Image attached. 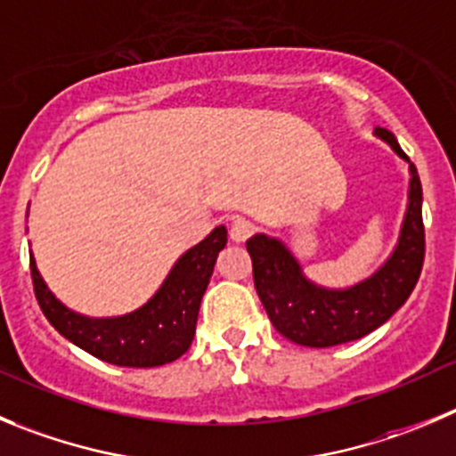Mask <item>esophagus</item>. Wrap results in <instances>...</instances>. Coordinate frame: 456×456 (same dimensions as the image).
Returning <instances> with one entry per match:
<instances>
[{
    "label": "esophagus",
    "instance_id": "34e87169",
    "mask_svg": "<svg viewBox=\"0 0 456 456\" xmlns=\"http://www.w3.org/2000/svg\"><path fill=\"white\" fill-rule=\"evenodd\" d=\"M254 233V224L245 218H236L229 227V236L233 242H245Z\"/></svg>",
    "mask_w": 456,
    "mask_h": 456
}]
</instances>
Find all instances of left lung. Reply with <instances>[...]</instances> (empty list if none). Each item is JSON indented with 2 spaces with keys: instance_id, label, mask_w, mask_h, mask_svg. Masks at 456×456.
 Segmentation results:
<instances>
[{
  "instance_id": "1",
  "label": "left lung",
  "mask_w": 456,
  "mask_h": 456,
  "mask_svg": "<svg viewBox=\"0 0 456 456\" xmlns=\"http://www.w3.org/2000/svg\"><path fill=\"white\" fill-rule=\"evenodd\" d=\"M373 134L410 164V191L394 252L369 279L348 288L319 286L304 274L301 263L283 240L265 233L248 240L254 286L263 308L274 329L299 346L329 348L364 338L405 304L420 276L425 229L419 173L389 130L376 127Z\"/></svg>"
}]
</instances>
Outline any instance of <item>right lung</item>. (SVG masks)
<instances>
[{"mask_svg":"<svg viewBox=\"0 0 456 456\" xmlns=\"http://www.w3.org/2000/svg\"><path fill=\"white\" fill-rule=\"evenodd\" d=\"M224 245L227 229L220 224L177 258L159 290L142 308L121 317L94 319L67 308L46 288L31 254L33 288L49 324L89 355L117 367H161L189 351L198 324L200 301Z\"/></svg>","mask_w":456,"mask_h":456,"instance_id":"obj_1","label":"right lung"}]
</instances>
